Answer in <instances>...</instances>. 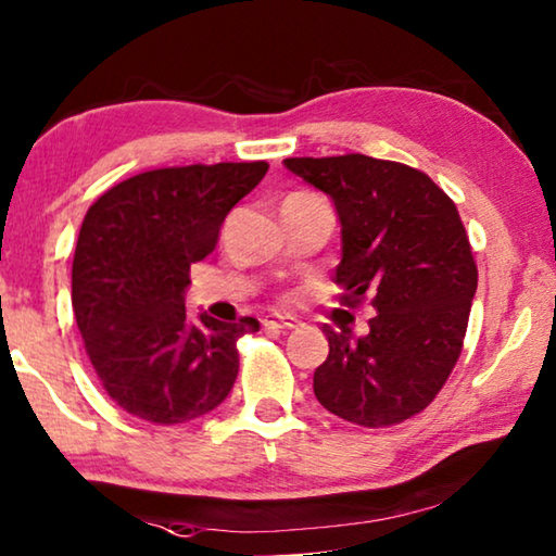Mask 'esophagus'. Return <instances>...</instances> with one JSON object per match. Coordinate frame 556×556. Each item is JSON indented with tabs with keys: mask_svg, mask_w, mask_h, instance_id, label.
<instances>
[{
	"mask_svg": "<svg viewBox=\"0 0 556 556\" xmlns=\"http://www.w3.org/2000/svg\"><path fill=\"white\" fill-rule=\"evenodd\" d=\"M264 325L279 327V330H294L300 325V319L289 315V312H269V315H264Z\"/></svg>",
	"mask_w": 556,
	"mask_h": 556,
	"instance_id": "esophagus-1",
	"label": "esophagus"
}]
</instances>
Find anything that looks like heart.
Returning a JSON list of instances; mask_svg holds the SVG:
<instances>
[{"mask_svg": "<svg viewBox=\"0 0 556 556\" xmlns=\"http://www.w3.org/2000/svg\"><path fill=\"white\" fill-rule=\"evenodd\" d=\"M292 197H312V193H292Z\"/></svg>", "mask_w": 556, "mask_h": 556, "instance_id": "1", "label": "heart"}]
</instances>
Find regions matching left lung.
<instances>
[{"label":"left lung","instance_id":"1","mask_svg":"<svg viewBox=\"0 0 556 556\" xmlns=\"http://www.w3.org/2000/svg\"><path fill=\"white\" fill-rule=\"evenodd\" d=\"M285 166L332 199L342 302L370 296L378 312L363 338L323 327L330 355L315 370L317 401L357 426L403 424L433 401L464 348L479 271L456 203L424 170L363 153Z\"/></svg>","mask_w":556,"mask_h":556}]
</instances>
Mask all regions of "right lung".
Listing matches in <instances>:
<instances>
[{"label":"right lung","mask_w":556,"mask_h":556,"mask_svg":"<svg viewBox=\"0 0 556 556\" xmlns=\"http://www.w3.org/2000/svg\"><path fill=\"white\" fill-rule=\"evenodd\" d=\"M269 166L216 163L146 170L105 191L83 218L73 260V309L108 395L151 424L214 410L239 372L237 340L254 317H186L191 264Z\"/></svg>","instance_id":"1"}]
</instances>
